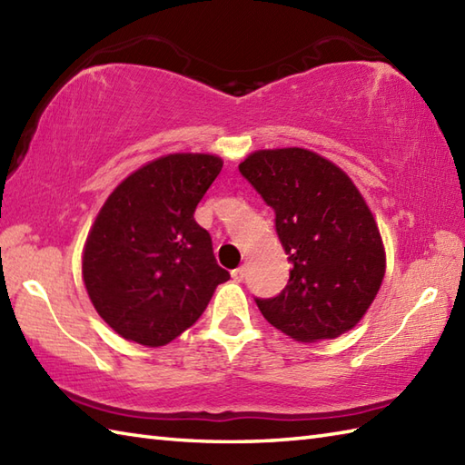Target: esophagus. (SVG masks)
I'll return each mask as SVG.
<instances>
[{
	"instance_id": "obj_1",
	"label": "esophagus",
	"mask_w": 465,
	"mask_h": 465,
	"mask_svg": "<svg viewBox=\"0 0 465 465\" xmlns=\"http://www.w3.org/2000/svg\"><path fill=\"white\" fill-rule=\"evenodd\" d=\"M243 278H245V268H243V265H242V268L232 270V280L233 282H243Z\"/></svg>"
}]
</instances>
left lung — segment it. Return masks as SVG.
I'll use <instances>...</instances> for the list:
<instances>
[{"label":"left lung","instance_id":"obj_1","mask_svg":"<svg viewBox=\"0 0 465 465\" xmlns=\"http://www.w3.org/2000/svg\"><path fill=\"white\" fill-rule=\"evenodd\" d=\"M240 173L273 210L292 263L282 293L255 298L263 318L305 343L351 330L385 273L381 235L358 187L338 165L302 147L255 152Z\"/></svg>","mask_w":465,"mask_h":465}]
</instances>
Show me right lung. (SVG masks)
<instances>
[{
  "instance_id": "right-lung-1",
  "label": "right lung",
  "mask_w": 465,
  "mask_h": 465,
  "mask_svg": "<svg viewBox=\"0 0 465 465\" xmlns=\"http://www.w3.org/2000/svg\"><path fill=\"white\" fill-rule=\"evenodd\" d=\"M210 153H170L115 187L84 248L87 295L122 338L165 345L193 325L230 280L195 207L222 172Z\"/></svg>"
}]
</instances>
